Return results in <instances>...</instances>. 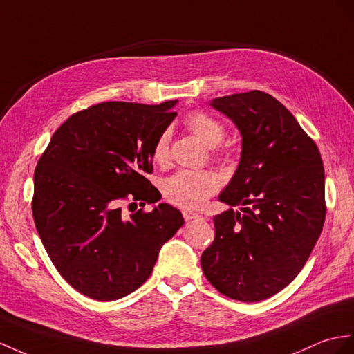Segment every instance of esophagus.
<instances>
[{"label":"esophagus","instance_id":"34e87169","mask_svg":"<svg viewBox=\"0 0 354 354\" xmlns=\"http://www.w3.org/2000/svg\"><path fill=\"white\" fill-rule=\"evenodd\" d=\"M200 218V214L195 213V212H191V210H183V219L187 222V221H192V219H198Z\"/></svg>","mask_w":354,"mask_h":354}]
</instances>
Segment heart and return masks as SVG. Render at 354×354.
<instances>
[{
	"label": "heart",
	"mask_w": 354,
	"mask_h": 354,
	"mask_svg": "<svg viewBox=\"0 0 354 354\" xmlns=\"http://www.w3.org/2000/svg\"><path fill=\"white\" fill-rule=\"evenodd\" d=\"M185 124L196 138H200L204 144L210 145V147L222 142L223 136H225V127L219 120L203 111H194L191 114H187ZM168 150L169 132L163 131L153 145V160L159 165H163L168 160ZM218 187L219 180L214 172L183 169L172 174L167 180L165 185H163V194H165L169 203L178 207L198 209L207 201V198L218 191Z\"/></svg>",
	"instance_id": "obj_1"
}]
</instances>
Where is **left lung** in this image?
I'll return each instance as SVG.
<instances>
[{
	"label": "left lung",
	"mask_w": 354,
	"mask_h": 354,
	"mask_svg": "<svg viewBox=\"0 0 354 354\" xmlns=\"http://www.w3.org/2000/svg\"><path fill=\"white\" fill-rule=\"evenodd\" d=\"M242 133V158L219 195L231 207L213 218L201 255L207 281L227 297L260 301L304 269L326 218L324 168L314 140L279 100L252 90L213 99Z\"/></svg>",
	"instance_id": "left-lung-1"
}]
</instances>
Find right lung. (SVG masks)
I'll use <instances>...</instances> for the list:
<instances>
[{
  "label": "right lung",
  "mask_w": 354,
  "mask_h": 354,
  "mask_svg": "<svg viewBox=\"0 0 354 354\" xmlns=\"http://www.w3.org/2000/svg\"><path fill=\"white\" fill-rule=\"evenodd\" d=\"M176 103L102 102L77 111L37 162L34 223L55 269L85 296L109 301L131 295L185 223L169 204L142 209L160 200L145 174L153 172V145L176 118Z\"/></svg>",
  "instance_id": "add662e5"
}]
</instances>
